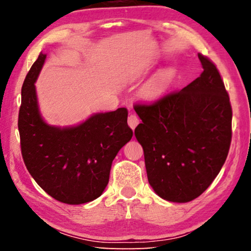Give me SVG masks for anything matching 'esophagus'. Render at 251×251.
<instances>
[{
	"label": "esophagus",
	"instance_id": "1",
	"mask_svg": "<svg viewBox=\"0 0 251 251\" xmlns=\"http://www.w3.org/2000/svg\"><path fill=\"white\" fill-rule=\"evenodd\" d=\"M139 124V118L134 115V114H131V115L128 117V125L131 129H135L136 126Z\"/></svg>",
	"mask_w": 251,
	"mask_h": 251
}]
</instances>
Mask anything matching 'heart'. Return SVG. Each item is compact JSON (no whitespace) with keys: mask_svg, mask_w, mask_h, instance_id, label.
<instances>
[{"mask_svg":"<svg viewBox=\"0 0 251 251\" xmlns=\"http://www.w3.org/2000/svg\"><path fill=\"white\" fill-rule=\"evenodd\" d=\"M174 75H175L174 71L171 69L159 71L145 86V90H144L145 96L148 99H154L160 95L172 84Z\"/></svg>","mask_w":251,"mask_h":251,"instance_id":"1","label":"heart"}]
</instances>
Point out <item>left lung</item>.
<instances>
[{
  "label": "left lung",
  "instance_id": "1",
  "mask_svg": "<svg viewBox=\"0 0 251 251\" xmlns=\"http://www.w3.org/2000/svg\"><path fill=\"white\" fill-rule=\"evenodd\" d=\"M202 73L178 92L135 105L142 120L135 136L143 146L147 178L165 201L188 202L205 192L226 161L232 110L217 67L201 54Z\"/></svg>",
  "mask_w": 251,
  "mask_h": 251
}]
</instances>
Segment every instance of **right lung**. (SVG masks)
I'll use <instances>...</instances> for the list:
<instances>
[{"label":"right lung","mask_w":251,"mask_h":251,"mask_svg":"<svg viewBox=\"0 0 251 251\" xmlns=\"http://www.w3.org/2000/svg\"><path fill=\"white\" fill-rule=\"evenodd\" d=\"M45 58L46 54L40 53L22 86L18 125L24 164L50 197L69 205L90 202L103 194L114 158L133 137L128 112L122 107L96 113L70 127L48 124L34 85Z\"/></svg>","instance_id":"obj_1"}]
</instances>
